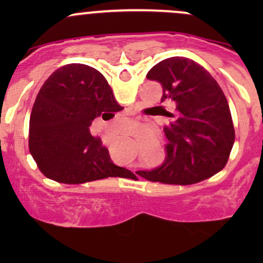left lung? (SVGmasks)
Here are the masks:
<instances>
[{
	"mask_svg": "<svg viewBox=\"0 0 263 263\" xmlns=\"http://www.w3.org/2000/svg\"><path fill=\"white\" fill-rule=\"evenodd\" d=\"M148 80L163 86L161 102L176 104L171 123L166 159L160 168L139 171L151 182L193 184L219 173L228 163L235 140L229 104L206 68L184 57L161 61L147 72Z\"/></svg>",
	"mask_w": 263,
	"mask_h": 263,
	"instance_id": "8db88e82",
	"label": "left lung"
}]
</instances>
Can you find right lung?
I'll use <instances>...</instances> for the list:
<instances>
[{"instance_id":"1","label":"right lung","mask_w":263,"mask_h":263,"mask_svg":"<svg viewBox=\"0 0 263 263\" xmlns=\"http://www.w3.org/2000/svg\"><path fill=\"white\" fill-rule=\"evenodd\" d=\"M122 109L95 68L71 63L55 70L39 90L29 122V151L39 171L66 184L127 176L90 134L95 118L107 121Z\"/></svg>"}]
</instances>
